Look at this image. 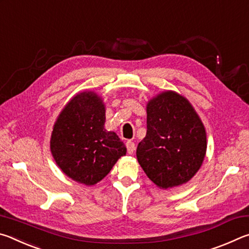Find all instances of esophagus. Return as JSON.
Listing matches in <instances>:
<instances>
[{
	"label": "esophagus",
	"mask_w": 249,
	"mask_h": 249,
	"mask_svg": "<svg viewBox=\"0 0 249 249\" xmlns=\"http://www.w3.org/2000/svg\"><path fill=\"white\" fill-rule=\"evenodd\" d=\"M126 148H127V153L129 155H132L135 150V144L132 141H128L126 142Z\"/></svg>",
	"instance_id": "esophagus-1"
}]
</instances>
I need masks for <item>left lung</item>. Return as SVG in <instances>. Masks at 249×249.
I'll return each instance as SVG.
<instances>
[{"mask_svg":"<svg viewBox=\"0 0 249 249\" xmlns=\"http://www.w3.org/2000/svg\"><path fill=\"white\" fill-rule=\"evenodd\" d=\"M205 153L204 125L184 96L166 91L147 103V133L136 156L157 187L187 183L200 169Z\"/></svg>","mask_w":249,"mask_h":249,"instance_id":"8db88e82","label":"left lung"}]
</instances>
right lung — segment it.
I'll return each mask as SVG.
<instances>
[{
  "label": "right lung",
  "mask_w": 249,
  "mask_h": 249,
  "mask_svg": "<svg viewBox=\"0 0 249 249\" xmlns=\"http://www.w3.org/2000/svg\"><path fill=\"white\" fill-rule=\"evenodd\" d=\"M105 107L94 92H81L70 100L53 125L50 150L66 176L93 185L107 176L126 147L114 132L104 128Z\"/></svg>",
  "instance_id": "add662e5"
}]
</instances>
